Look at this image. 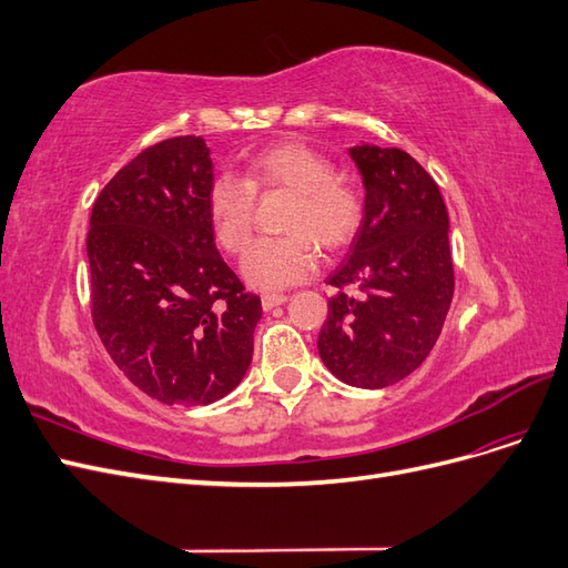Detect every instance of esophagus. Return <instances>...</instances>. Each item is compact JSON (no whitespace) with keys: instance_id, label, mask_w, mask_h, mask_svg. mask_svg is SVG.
Returning a JSON list of instances; mask_svg holds the SVG:
<instances>
[{"instance_id":"obj_1","label":"esophagus","mask_w":568,"mask_h":568,"mask_svg":"<svg viewBox=\"0 0 568 568\" xmlns=\"http://www.w3.org/2000/svg\"><path fill=\"white\" fill-rule=\"evenodd\" d=\"M288 298L284 296V294H267V296H263L261 298V303H263V311H272V307H277V305H284Z\"/></svg>"}]
</instances>
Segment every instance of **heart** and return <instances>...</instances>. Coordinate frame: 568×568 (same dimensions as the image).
<instances>
[{
  "mask_svg": "<svg viewBox=\"0 0 568 568\" xmlns=\"http://www.w3.org/2000/svg\"><path fill=\"white\" fill-rule=\"evenodd\" d=\"M294 192L286 217V236H265L248 246L242 261L244 280L261 291L296 286L317 267V246L336 251L353 242L365 213L357 189L334 175V163L317 149L286 142L270 146L248 161L246 180L217 175L205 192V213L217 244L239 253L251 236L255 192Z\"/></svg>",
  "mask_w": 568,
  "mask_h": 568,
  "instance_id": "1",
  "label": "heart"
}]
</instances>
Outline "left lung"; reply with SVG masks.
Returning a JSON list of instances; mask_svg holds the SVG:
<instances>
[{
	"mask_svg": "<svg viewBox=\"0 0 568 568\" xmlns=\"http://www.w3.org/2000/svg\"><path fill=\"white\" fill-rule=\"evenodd\" d=\"M365 184V217L326 284L336 288L317 351L336 379L384 388L432 353L450 311L455 272L438 184L400 149H351ZM355 285L361 294H345Z\"/></svg>",
	"mask_w": 568,
	"mask_h": 568,
	"instance_id": "left-lung-1",
	"label": "left lung"
}]
</instances>
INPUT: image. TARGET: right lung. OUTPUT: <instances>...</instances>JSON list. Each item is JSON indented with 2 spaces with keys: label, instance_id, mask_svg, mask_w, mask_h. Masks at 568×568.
Here are the masks:
<instances>
[{
  "label": "right lung",
  "instance_id": "add662e5",
  "mask_svg": "<svg viewBox=\"0 0 568 568\" xmlns=\"http://www.w3.org/2000/svg\"><path fill=\"white\" fill-rule=\"evenodd\" d=\"M211 182V149L184 134L144 149L92 205L97 334L118 369L165 405H211L232 393L263 315L215 248Z\"/></svg>",
  "mask_w": 568,
  "mask_h": 568
}]
</instances>
